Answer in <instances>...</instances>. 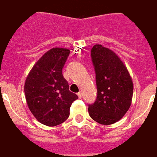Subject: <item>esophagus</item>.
<instances>
[{
  "instance_id": "esophagus-1",
  "label": "esophagus",
  "mask_w": 157,
  "mask_h": 157,
  "mask_svg": "<svg viewBox=\"0 0 157 157\" xmlns=\"http://www.w3.org/2000/svg\"><path fill=\"white\" fill-rule=\"evenodd\" d=\"M82 92H81V91H79V92H78V98H81V97H82Z\"/></svg>"
}]
</instances>
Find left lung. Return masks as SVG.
<instances>
[{
	"instance_id": "left-lung-1",
	"label": "left lung",
	"mask_w": 157,
	"mask_h": 157,
	"mask_svg": "<svg viewBox=\"0 0 157 157\" xmlns=\"http://www.w3.org/2000/svg\"><path fill=\"white\" fill-rule=\"evenodd\" d=\"M96 71L97 98L88 107L89 115L102 125L118 121L130 109L133 96L132 78L117 55L101 44L91 52Z\"/></svg>"
}]
</instances>
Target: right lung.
<instances>
[{
  "mask_svg": "<svg viewBox=\"0 0 157 157\" xmlns=\"http://www.w3.org/2000/svg\"><path fill=\"white\" fill-rule=\"evenodd\" d=\"M70 49L53 48L39 59L27 75L24 92L27 105L36 120L48 126L62 123L70 116L72 103L78 99L70 91L62 69Z\"/></svg>",
  "mask_w": 157,
  "mask_h": 157,
  "instance_id": "obj_1",
  "label": "right lung"
}]
</instances>
